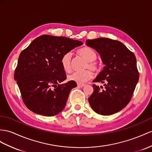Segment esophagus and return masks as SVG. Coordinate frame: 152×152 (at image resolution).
Listing matches in <instances>:
<instances>
[{
	"mask_svg": "<svg viewBox=\"0 0 152 152\" xmlns=\"http://www.w3.org/2000/svg\"><path fill=\"white\" fill-rule=\"evenodd\" d=\"M77 87H81H81H83L85 85V84H80V83H77Z\"/></svg>",
	"mask_w": 152,
	"mask_h": 152,
	"instance_id": "obj_1",
	"label": "esophagus"
}]
</instances>
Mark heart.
I'll return each instance as SVG.
<instances>
[{
	"mask_svg": "<svg viewBox=\"0 0 152 152\" xmlns=\"http://www.w3.org/2000/svg\"><path fill=\"white\" fill-rule=\"evenodd\" d=\"M81 56L87 61L85 68H88L92 71H97L98 69V65L95 60H96V53L92 48L89 47H84L77 50ZM71 53H67L64 54L61 58V65L63 69L65 72H69L71 71ZM93 74L90 70H86L84 71H76L71 73L67 77L68 80L74 81L77 83L83 84L87 81L92 78Z\"/></svg>",
	"mask_w": 152,
	"mask_h": 152,
	"instance_id": "1",
	"label": "heart"
}]
</instances>
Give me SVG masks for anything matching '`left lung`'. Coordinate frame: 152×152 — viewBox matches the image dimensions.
Here are the masks:
<instances>
[{
    "instance_id": "1",
    "label": "left lung",
    "mask_w": 152,
    "mask_h": 152,
    "mask_svg": "<svg viewBox=\"0 0 152 152\" xmlns=\"http://www.w3.org/2000/svg\"><path fill=\"white\" fill-rule=\"evenodd\" d=\"M86 45L100 55L103 70L93 82L94 92L89 104L97 114L110 115L121 110L130 102L139 80L137 61L134 54L123 43L107 38L87 40Z\"/></svg>"
}]
</instances>
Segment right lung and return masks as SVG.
<instances>
[{"mask_svg":"<svg viewBox=\"0 0 152 152\" xmlns=\"http://www.w3.org/2000/svg\"><path fill=\"white\" fill-rule=\"evenodd\" d=\"M83 43L65 37L42 35L31 43L18 57L14 78L24 103L34 113L54 116L64 110L76 83L66 80L61 58Z\"/></svg>","mask_w":152,"mask_h":152,"instance_id":"right-lung-1","label":"right lung"}]
</instances>
